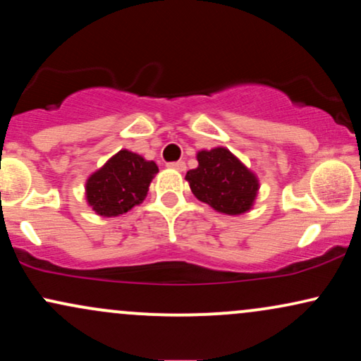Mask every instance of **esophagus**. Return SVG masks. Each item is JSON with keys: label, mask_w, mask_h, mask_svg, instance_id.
<instances>
[{"label": "esophagus", "mask_w": 361, "mask_h": 361, "mask_svg": "<svg viewBox=\"0 0 361 361\" xmlns=\"http://www.w3.org/2000/svg\"><path fill=\"white\" fill-rule=\"evenodd\" d=\"M168 166L173 168V169H176V171H185V169H186L185 161H175V163H169Z\"/></svg>", "instance_id": "esophagus-1"}]
</instances>
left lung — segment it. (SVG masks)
I'll use <instances>...</instances> for the list:
<instances>
[{"instance_id": "left-lung-1", "label": "left lung", "mask_w": 361, "mask_h": 361, "mask_svg": "<svg viewBox=\"0 0 361 361\" xmlns=\"http://www.w3.org/2000/svg\"><path fill=\"white\" fill-rule=\"evenodd\" d=\"M198 166L186 173L195 197L227 215L247 212L255 204L259 183L229 149L215 147L197 154Z\"/></svg>"}]
</instances>
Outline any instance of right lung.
Listing matches in <instances>:
<instances>
[{
	"mask_svg": "<svg viewBox=\"0 0 361 361\" xmlns=\"http://www.w3.org/2000/svg\"><path fill=\"white\" fill-rule=\"evenodd\" d=\"M157 173L154 161L122 149L86 181V200L98 215L117 217L142 204Z\"/></svg>",
	"mask_w": 361,
	"mask_h": 361,
	"instance_id": "right-lung-1",
	"label": "right lung"
}]
</instances>
